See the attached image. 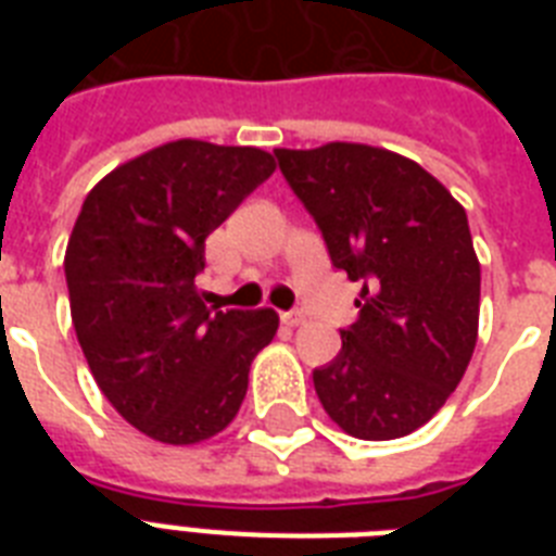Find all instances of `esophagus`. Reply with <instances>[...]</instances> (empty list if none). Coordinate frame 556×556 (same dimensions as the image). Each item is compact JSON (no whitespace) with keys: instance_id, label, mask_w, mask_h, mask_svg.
Returning <instances> with one entry per match:
<instances>
[{"instance_id":"obj_1","label":"esophagus","mask_w":556,"mask_h":556,"mask_svg":"<svg viewBox=\"0 0 556 556\" xmlns=\"http://www.w3.org/2000/svg\"><path fill=\"white\" fill-rule=\"evenodd\" d=\"M279 320L286 323V326H300L305 317H303V312H282L279 314Z\"/></svg>"}]
</instances>
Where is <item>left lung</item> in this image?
<instances>
[{
    "mask_svg": "<svg viewBox=\"0 0 556 556\" xmlns=\"http://www.w3.org/2000/svg\"><path fill=\"white\" fill-rule=\"evenodd\" d=\"M274 155L331 265L364 279L343 349L314 369L323 409L355 439L409 435L444 406L476 349L482 270L465 207L415 161L378 147Z\"/></svg>",
    "mask_w": 556,
    "mask_h": 556,
    "instance_id": "8db88e82",
    "label": "left lung"
}]
</instances>
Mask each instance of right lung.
<instances>
[{"mask_svg": "<svg viewBox=\"0 0 556 556\" xmlns=\"http://www.w3.org/2000/svg\"><path fill=\"white\" fill-rule=\"evenodd\" d=\"M277 169L256 147L173 141L112 169L65 248L72 323L109 404L164 444L233 421L248 371L277 334L270 308H207L204 239Z\"/></svg>", "mask_w": 556, "mask_h": 556, "instance_id": "add662e5", "label": "right lung"}]
</instances>
